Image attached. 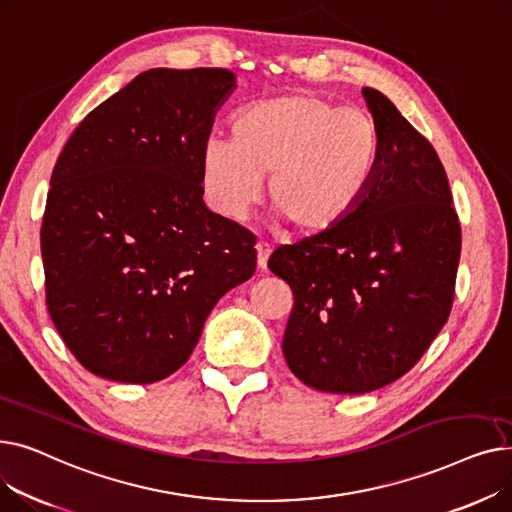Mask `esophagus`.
Wrapping results in <instances>:
<instances>
[{
	"instance_id": "esophagus-1",
	"label": "esophagus",
	"mask_w": 512,
	"mask_h": 512,
	"mask_svg": "<svg viewBox=\"0 0 512 512\" xmlns=\"http://www.w3.org/2000/svg\"><path fill=\"white\" fill-rule=\"evenodd\" d=\"M272 249L265 245V242H257V267L263 272L267 267V259H270Z\"/></svg>"
}]
</instances>
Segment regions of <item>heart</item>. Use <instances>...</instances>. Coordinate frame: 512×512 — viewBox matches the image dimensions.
Segmentation results:
<instances>
[{
	"label": "heart",
	"instance_id": "heart-1",
	"mask_svg": "<svg viewBox=\"0 0 512 512\" xmlns=\"http://www.w3.org/2000/svg\"><path fill=\"white\" fill-rule=\"evenodd\" d=\"M380 164V132L359 107H340L313 93H294L240 110L232 137L209 139L201 151L207 203L240 220L270 197L301 232H324L351 213Z\"/></svg>",
	"mask_w": 512,
	"mask_h": 512
}]
</instances>
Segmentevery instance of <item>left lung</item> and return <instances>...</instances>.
Returning a JSON list of instances; mask_svg holds the SVG:
<instances>
[{
	"instance_id": "obj_1",
	"label": "left lung",
	"mask_w": 512,
	"mask_h": 512,
	"mask_svg": "<svg viewBox=\"0 0 512 512\" xmlns=\"http://www.w3.org/2000/svg\"><path fill=\"white\" fill-rule=\"evenodd\" d=\"M363 97L380 164L334 228L278 247L267 267L292 290L282 351L309 388L363 394L417 365L448 321L461 222L442 161L394 103Z\"/></svg>"
}]
</instances>
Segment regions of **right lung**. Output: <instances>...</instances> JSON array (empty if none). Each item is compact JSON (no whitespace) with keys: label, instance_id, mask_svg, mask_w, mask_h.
I'll return each instance as SVG.
<instances>
[{"label":"right lung","instance_id":"obj_1","mask_svg":"<svg viewBox=\"0 0 512 512\" xmlns=\"http://www.w3.org/2000/svg\"><path fill=\"white\" fill-rule=\"evenodd\" d=\"M234 85L224 68L147 70L89 112L56 161L45 303L99 378H168L215 303L255 274V234L203 203L201 151Z\"/></svg>","mask_w":512,"mask_h":512}]
</instances>
